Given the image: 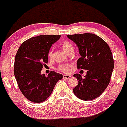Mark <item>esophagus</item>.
<instances>
[{
    "instance_id": "34e87169",
    "label": "esophagus",
    "mask_w": 127,
    "mask_h": 127,
    "mask_svg": "<svg viewBox=\"0 0 127 127\" xmlns=\"http://www.w3.org/2000/svg\"><path fill=\"white\" fill-rule=\"evenodd\" d=\"M71 76H72L71 75H66V74H64V75L63 76L64 79H70V78H71Z\"/></svg>"
}]
</instances>
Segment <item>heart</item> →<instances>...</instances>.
I'll list each match as a JSON object with an SVG mask.
<instances>
[{
    "mask_svg": "<svg viewBox=\"0 0 127 127\" xmlns=\"http://www.w3.org/2000/svg\"><path fill=\"white\" fill-rule=\"evenodd\" d=\"M61 46H62V48L64 51V52L66 54H68L71 51L74 50V47H73L72 44L68 41H64L62 44H61ZM52 56H53V52L51 51L48 53V57L49 59H51L52 57ZM70 67H71V65L70 64H64V65H59L58 67V69L60 71H62V72L67 73L70 71Z\"/></svg>",
    "mask_w": 127,
    "mask_h": 127,
    "instance_id": "1",
    "label": "heart"
}]
</instances>
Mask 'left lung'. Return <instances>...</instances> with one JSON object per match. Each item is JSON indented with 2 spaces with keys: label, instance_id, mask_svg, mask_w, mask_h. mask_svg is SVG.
<instances>
[{
  "label": "left lung",
  "instance_id": "1",
  "mask_svg": "<svg viewBox=\"0 0 127 127\" xmlns=\"http://www.w3.org/2000/svg\"><path fill=\"white\" fill-rule=\"evenodd\" d=\"M78 48L81 57L77 61L78 69L87 70L84 78L76 73L78 84L73 89L74 95L82 100L98 97L109 84L114 63L108 44L94 33L66 35Z\"/></svg>",
  "mask_w": 127,
  "mask_h": 127
}]
</instances>
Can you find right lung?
<instances>
[{"instance_id": "right-lung-1", "label": "right lung", "mask_w": 127, "mask_h": 127, "mask_svg": "<svg viewBox=\"0 0 127 127\" xmlns=\"http://www.w3.org/2000/svg\"><path fill=\"white\" fill-rule=\"evenodd\" d=\"M61 35H41L22 43L15 56L14 74L24 96L33 103L45 101L53 92L63 75L51 71L48 76L41 74L44 64L48 62V53Z\"/></svg>"}]
</instances>
